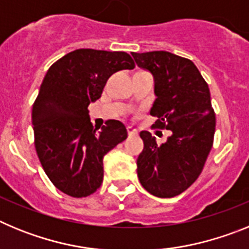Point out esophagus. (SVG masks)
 Returning a JSON list of instances; mask_svg holds the SVG:
<instances>
[{"label":"esophagus","mask_w":249,"mask_h":249,"mask_svg":"<svg viewBox=\"0 0 249 249\" xmlns=\"http://www.w3.org/2000/svg\"><path fill=\"white\" fill-rule=\"evenodd\" d=\"M127 132H128V135L129 136H136L138 133L137 129L135 128V127H132V126H128L127 127Z\"/></svg>","instance_id":"obj_1"}]
</instances>
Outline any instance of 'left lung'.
Wrapping results in <instances>:
<instances>
[{"mask_svg":"<svg viewBox=\"0 0 249 249\" xmlns=\"http://www.w3.org/2000/svg\"><path fill=\"white\" fill-rule=\"evenodd\" d=\"M132 56L155 78L156 100L149 112L157 117L153 126L172 132L162 144L149 132H141L144 147L137 175L147 192L171 198L198 178L213 146L215 114L210 89L191 59L167 51Z\"/></svg>","mask_w":249,"mask_h":249,"instance_id":"1","label":"left lung"}]
</instances>
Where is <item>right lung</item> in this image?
Masks as SVG:
<instances>
[{"label":"right lung","mask_w":249,"mask_h":249,"mask_svg":"<svg viewBox=\"0 0 249 249\" xmlns=\"http://www.w3.org/2000/svg\"><path fill=\"white\" fill-rule=\"evenodd\" d=\"M135 68L121 51L81 48L48 68L32 108L35 147L56 188L82 198L100 188L103 157L127 138L122 122L109 120L97 131L89 116L114 72Z\"/></svg>","instance_id":"right-lung-1"}]
</instances>
